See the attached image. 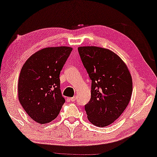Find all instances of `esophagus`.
Returning a JSON list of instances; mask_svg holds the SVG:
<instances>
[{"label": "esophagus", "instance_id": "1", "mask_svg": "<svg viewBox=\"0 0 157 157\" xmlns=\"http://www.w3.org/2000/svg\"><path fill=\"white\" fill-rule=\"evenodd\" d=\"M70 99V101H75V100H76V97H71L70 99Z\"/></svg>", "mask_w": 157, "mask_h": 157}]
</instances>
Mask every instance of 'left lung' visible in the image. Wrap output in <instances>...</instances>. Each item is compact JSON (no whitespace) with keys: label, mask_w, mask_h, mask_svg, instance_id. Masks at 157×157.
Returning a JSON list of instances; mask_svg holds the SVG:
<instances>
[{"label":"left lung","mask_w":157,"mask_h":157,"mask_svg":"<svg viewBox=\"0 0 157 157\" xmlns=\"http://www.w3.org/2000/svg\"><path fill=\"white\" fill-rule=\"evenodd\" d=\"M78 52L91 80V97L85 106L88 119L104 127L124 113L132 93V79L126 63L113 51L95 46Z\"/></svg>","instance_id":"1"}]
</instances>
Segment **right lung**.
Returning a JSON list of instances; mask_svg holds the SVG:
<instances>
[{
    "mask_svg": "<svg viewBox=\"0 0 157 157\" xmlns=\"http://www.w3.org/2000/svg\"><path fill=\"white\" fill-rule=\"evenodd\" d=\"M72 48H46L26 60L18 81V99L34 121L44 124L53 121L65 102L60 89L59 75Z\"/></svg>",
    "mask_w": 157,
    "mask_h": 157,
    "instance_id": "add662e5",
    "label": "right lung"
}]
</instances>
